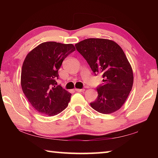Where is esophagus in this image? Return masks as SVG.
Masks as SVG:
<instances>
[{
    "label": "esophagus",
    "mask_w": 158,
    "mask_h": 158,
    "mask_svg": "<svg viewBox=\"0 0 158 158\" xmlns=\"http://www.w3.org/2000/svg\"><path fill=\"white\" fill-rule=\"evenodd\" d=\"M75 90L77 92H84V89H75Z\"/></svg>",
    "instance_id": "obj_1"
}]
</instances>
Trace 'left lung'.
Returning a JSON list of instances; mask_svg holds the SVG:
<instances>
[{"instance_id":"left-lung-1","label":"left lung","mask_w":158,"mask_h":158,"mask_svg":"<svg viewBox=\"0 0 158 158\" xmlns=\"http://www.w3.org/2000/svg\"><path fill=\"white\" fill-rule=\"evenodd\" d=\"M95 75L102 74V84L97 88L98 98L90 106L100 113L118 110L132 90V67L121 47L110 40L85 39L75 44Z\"/></svg>"}]
</instances>
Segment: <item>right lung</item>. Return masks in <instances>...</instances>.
I'll use <instances>...</instances> for the list:
<instances>
[{
	"label": "right lung",
	"instance_id": "add662e5",
	"mask_svg": "<svg viewBox=\"0 0 158 158\" xmlns=\"http://www.w3.org/2000/svg\"><path fill=\"white\" fill-rule=\"evenodd\" d=\"M74 51L72 44L47 42L26 56L21 69V88L32 106L40 113L55 116L68 106L71 93L57 85L56 79L63 60Z\"/></svg>",
	"mask_w": 158,
	"mask_h": 158
}]
</instances>
